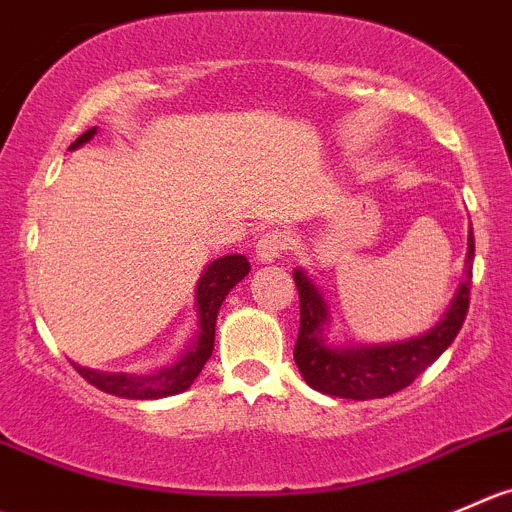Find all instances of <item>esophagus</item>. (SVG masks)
<instances>
[{"mask_svg": "<svg viewBox=\"0 0 512 512\" xmlns=\"http://www.w3.org/2000/svg\"><path fill=\"white\" fill-rule=\"evenodd\" d=\"M287 250H290V237L280 230H267L265 235H260V240L255 242V252L260 262L280 260Z\"/></svg>", "mask_w": 512, "mask_h": 512, "instance_id": "obj_1", "label": "esophagus"}]
</instances>
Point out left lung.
<instances>
[{"label":"left lung","mask_w":512,"mask_h":512,"mask_svg":"<svg viewBox=\"0 0 512 512\" xmlns=\"http://www.w3.org/2000/svg\"><path fill=\"white\" fill-rule=\"evenodd\" d=\"M475 240L473 230L468 237V260H465V280L455 295L453 305L443 320L425 335L413 340L395 342V345L375 347H327L322 340V325L327 322V307L320 290L312 285L310 277L295 270V285L300 292V332L295 342V362L300 375L317 393L332 398L372 400L388 398L398 390L408 388L410 382L433 365L455 335L463 327L470 305V280H473Z\"/></svg>","instance_id":"left-lung-1"}]
</instances>
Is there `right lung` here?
Wrapping results in <instances>:
<instances>
[{"label":"right lung","mask_w":512,"mask_h":512,"mask_svg":"<svg viewBox=\"0 0 512 512\" xmlns=\"http://www.w3.org/2000/svg\"><path fill=\"white\" fill-rule=\"evenodd\" d=\"M94 132L97 130L92 127V130H87L84 135H79L69 150L92 140ZM247 272H250V262L242 255H227L207 265V270L202 272L200 277V285H197L200 335H197V340L192 342L190 350H187L175 365L162 367V370L152 372V375H107V372H94L79 365H74V370H77L89 385H94V388L102 390V393L117 395V398L155 400L182 393V390L190 388L192 382H195V377L202 372V367H205V362L210 360L212 347H215L217 312H220L227 292H230Z\"/></svg>","instance_id":"add662e5"}]
</instances>
